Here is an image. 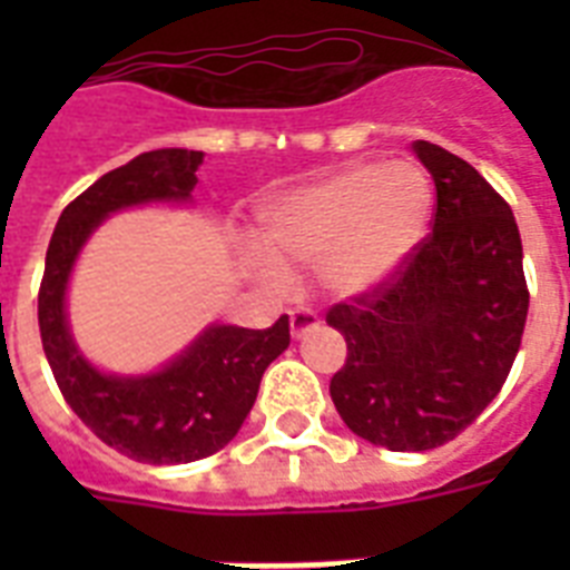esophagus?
Here are the masks:
<instances>
[{"mask_svg": "<svg viewBox=\"0 0 570 570\" xmlns=\"http://www.w3.org/2000/svg\"><path fill=\"white\" fill-rule=\"evenodd\" d=\"M313 328H320V316H316V311H311V307H295V311L289 313V331H293L295 340L307 337Z\"/></svg>", "mask_w": 570, "mask_h": 570, "instance_id": "esophagus-1", "label": "esophagus"}]
</instances>
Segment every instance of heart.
Returning <instances> with one entry per match:
<instances>
[{
    "label": "heart",
    "instance_id": "1",
    "mask_svg": "<svg viewBox=\"0 0 570 570\" xmlns=\"http://www.w3.org/2000/svg\"><path fill=\"white\" fill-rule=\"evenodd\" d=\"M432 213V189L411 163L348 165L275 197L259 213L268 248L248 250L272 289L289 268H320L331 293L355 295L393 275L416 248Z\"/></svg>",
    "mask_w": 570,
    "mask_h": 570
}]
</instances>
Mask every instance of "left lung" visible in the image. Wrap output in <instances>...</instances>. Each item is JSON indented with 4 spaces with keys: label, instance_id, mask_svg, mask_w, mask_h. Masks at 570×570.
I'll use <instances>...</instances> for the list:
<instances>
[{
    "label": "left lung",
    "instance_id": "1",
    "mask_svg": "<svg viewBox=\"0 0 570 570\" xmlns=\"http://www.w3.org/2000/svg\"><path fill=\"white\" fill-rule=\"evenodd\" d=\"M414 154L438 191L432 233L325 316L348 348L331 399L357 438L393 452L443 446L491 405L530 311L509 204L450 150L414 141Z\"/></svg>",
    "mask_w": 570,
    "mask_h": 570
}]
</instances>
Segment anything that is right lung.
I'll return each mask as SVG.
<instances>
[{"label": "right lung", "mask_w": 570, "mask_h": 570, "mask_svg": "<svg viewBox=\"0 0 570 570\" xmlns=\"http://www.w3.org/2000/svg\"><path fill=\"white\" fill-rule=\"evenodd\" d=\"M200 150L165 147L102 174L65 206L47 248L38 293L40 343L73 414L102 443L145 464H189L236 438L266 366L289 346V316L266 331L209 325L154 375H106L76 348L65 293L79 250L106 215L150 200H189Z\"/></svg>", "instance_id": "obj_1"}]
</instances>
